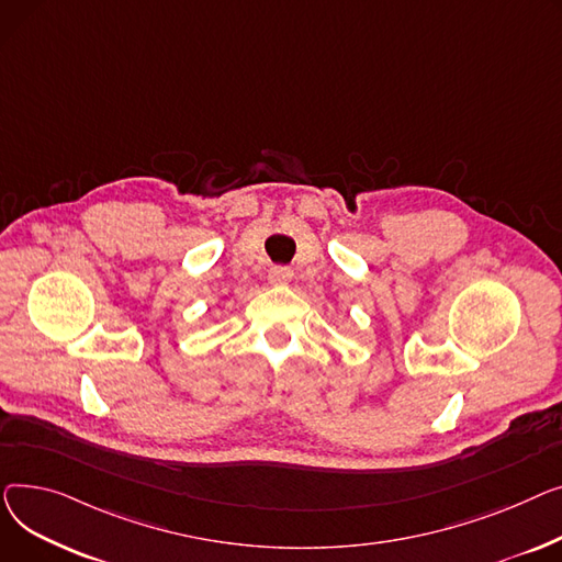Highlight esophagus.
Wrapping results in <instances>:
<instances>
[{"instance_id":"34e87169","label":"esophagus","mask_w":562,"mask_h":562,"mask_svg":"<svg viewBox=\"0 0 562 562\" xmlns=\"http://www.w3.org/2000/svg\"><path fill=\"white\" fill-rule=\"evenodd\" d=\"M268 279H270V283H288V281L292 279V272H290V268L274 266V268L268 272Z\"/></svg>"}]
</instances>
